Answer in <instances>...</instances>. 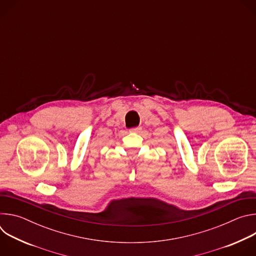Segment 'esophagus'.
<instances>
[{"label": "esophagus", "mask_w": 256, "mask_h": 256, "mask_svg": "<svg viewBox=\"0 0 256 256\" xmlns=\"http://www.w3.org/2000/svg\"><path fill=\"white\" fill-rule=\"evenodd\" d=\"M142 130V128L140 126H136V128H132L130 130V132H140Z\"/></svg>", "instance_id": "esophagus-1"}]
</instances>
